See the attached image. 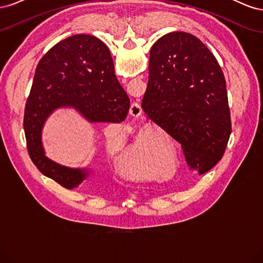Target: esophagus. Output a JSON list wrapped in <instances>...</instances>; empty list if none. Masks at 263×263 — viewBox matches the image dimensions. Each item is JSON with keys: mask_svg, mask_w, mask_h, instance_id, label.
Returning a JSON list of instances; mask_svg holds the SVG:
<instances>
[{"mask_svg": "<svg viewBox=\"0 0 263 263\" xmlns=\"http://www.w3.org/2000/svg\"><path fill=\"white\" fill-rule=\"evenodd\" d=\"M141 106L140 104H138V103L134 102L132 103L130 105V108H129V114L133 116V117H139L140 114H141Z\"/></svg>", "mask_w": 263, "mask_h": 263, "instance_id": "obj_1", "label": "esophagus"}]
</instances>
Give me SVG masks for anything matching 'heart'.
Here are the masks:
<instances>
[{
	"instance_id": "obj_1",
	"label": "heart",
	"mask_w": 263,
	"mask_h": 263,
	"mask_svg": "<svg viewBox=\"0 0 263 263\" xmlns=\"http://www.w3.org/2000/svg\"><path fill=\"white\" fill-rule=\"evenodd\" d=\"M126 158H129V160H132V164H134L133 170H126L128 172L130 176H134L135 178L142 179V178H147V173L144 170V159H142V150H141V145L137 138H135L130 144L128 145V148H127V153H126ZM123 161V165L125 166Z\"/></svg>"
}]
</instances>
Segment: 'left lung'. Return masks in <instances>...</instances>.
I'll return each mask as SVG.
<instances>
[{"instance_id": "8db88e82", "label": "left lung", "mask_w": 263, "mask_h": 263, "mask_svg": "<svg viewBox=\"0 0 263 263\" xmlns=\"http://www.w3.org/2000/svg\"><path fill=\"white\" fill-rule=\"evenodd\" d=\"M141 107L181 144L190 170L202 176L224 155L232 133L225 77L195 36L172 31L153 45Z\"/></svg>"}]
</instances>
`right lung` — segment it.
<instances>
[{
    "mask_svg": "<svg viewBox=\"0 0 263 263\" xmlns=\"http://www.w3.org/2000/svg\"><path fill=\"white\" fill-rule=\"evenodd\" d=\"M130 101L119 84L106 45L91 35H74L55 44L39 61L26 102L24 130L31 161L44 176L68 190L91 170L69 168L46 157L42 134L59 108H74L89 123H121Z\"/></svg>",
    "mask_w": 263,
    "mask_h": 263,
    "instance_id": "obj_1",
    "label": "right lung"
}]
</instances>
